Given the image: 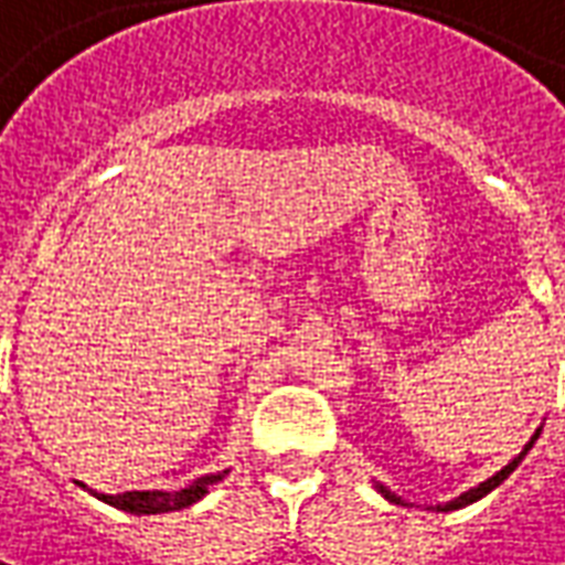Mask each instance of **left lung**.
I'll list each match as a JSON object with an SVG mask.
<instances>
[{
	"label": "left lung",
	"mask_w": 565,
	"mask_h": 565,
	"mask_svg": "<svg viewBox=\"0 0 565 565\" xmlns=\"http://www.w3.org/2000/svg\"><path fill=\"white\" fill-rule=\"evenodd\" d=\"M539 434H542V430H535V434H532V439H529L526 446H523V452L516 455V458H513V461H508V465H504V468L498 470L495 477H489V480H486V483L473 486V489H468V492H461V495L452 498V501H446V504H437V511H439V513L458 511V508H468V504H473V501H480V498H483V495H489V492H492V489H495V486L504 483V480H508V477H511L513 470H516V465H520V461H523V458H526V452H529V449H532V446H535V439H539ZM379 492H381V495H384V498H387V501H394V504H406V501H403V498H399V495H394V492H391V489H387V486H379Z\"/></svg>",
	"instance_id": "8db88e82"
}]
</instances>
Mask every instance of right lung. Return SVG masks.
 I'll use <instances>...</instances> for the list:
<instances>
[{"label": "right lung", "instance_id": "1", "mask_svg": "<svg viewBox=\"0 0 565 565\" xmlns=\"http://www.w3.org/2000/svg\"><path fill=\"white\" fill-rule=\"evenodd\" d=\"M224 473H227V470L200 477V480H193L186 489H178V492H159V489H153V492H122V495H100V492H95V495L100 498V501L113 504V508H119V511L138 513V516H141V513H169L196 504V501L209 492V486L217 483V480H224Z\"/></svg>", "mask_w": 565, "mask_h": 565}]
</instances>
